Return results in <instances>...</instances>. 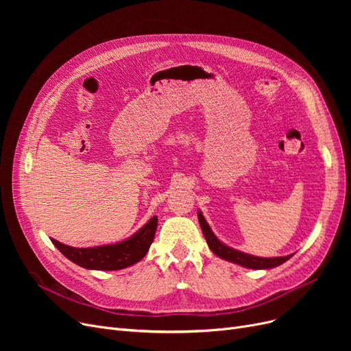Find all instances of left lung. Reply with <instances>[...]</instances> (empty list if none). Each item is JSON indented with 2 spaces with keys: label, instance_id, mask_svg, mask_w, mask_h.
<instances>
[{
  "label": "left lung",
  "instance_id": "1",
  "mask_svg": "<svg viewBox=\"0 0 351 351\" xmlns=\"http://www.w3.org/2000/svg\"><path fill=\"white\" fill-rule=\"evenodd\" d=\"M197 219H199L202 232H204V236L206 239L209 249L216 256H219L220 259H225L228 262L241 265V266L249 267V269H271V267H276V266L285 263L293 256V254H287V256H283V257H257V256H252V254H247V253H243V252L234 250V249L223 245L213 234V232L210 230V228L205 220L204 215H202V212H197Z\"/></svg>",
  "mask_w": 351,
  "mask_h": 351
}]
</instances>
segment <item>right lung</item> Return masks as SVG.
I'll use <instances>...</instances> for the list:
<instances>
[{
	"label": "right lung",
	"instance_id": "right-lung-1",
	"mask_svg": "<svg viewBox=\"0 0 351 351\" xmlns=\"http://www.w3.org/2000/svg\"><path fill=\"white\" fill-rule=\"evenodd\" d=\"M156 226L158 217L154 216L134 236L115 245L78 249L60 243L55 239H51V242L66 259L81 267L90 270H119L132 266L143 259L154 242Z\"/></svg>",
	"mask_w": 351,
	"mask_h": 351
}]
</instances>
